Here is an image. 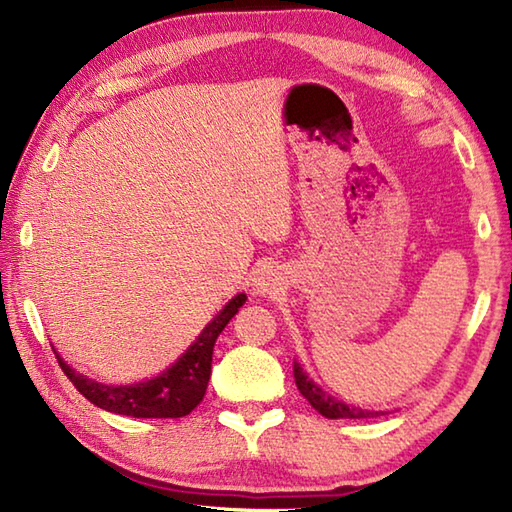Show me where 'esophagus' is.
I'll return each instance as SVG.
<instances>
[{
	"instance_id": "1",
	"label": "esophagus",
	"mask_w": 512,
	"mask_h": 512,
	"mask_svg": "<svg viewBox=\"0 0 512 512\" xmlns=\"http://www.w3.org/2000/svg\"><path fill=\"white\" fill-rule=\"evenodd\" d=\"M273 273L270 270H262V273H257L255 281H253V288L259 292V295H266V292L273 290Z\"/></svg>"
}]
</instances>
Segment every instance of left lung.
Returning <instances> with one entry per match:
<instances>
[{
  "label": "left lung",
  "mask_w": 512,
  "mask_h": 512,
  "mask_svg": "<svg viewBox=\"0 0 512 512\" xmlns=\"http://www.w3.org/2000/svg\"><path fill=\"white\" fill-rule=\"evenodd\" d=\"M292 372H295V383L301 391V396L306 398L310 405L317 409L321 416L330 418V420H339V418H376L383 416L385 411H372V409H361V407H352L345 405L343 400H336L334 396H330L328 391H323L314 380L308 376L306 369L301 367V363L295 361L292 365Z\"/></svg>",
  "instance_id": "1"
}]
</instances>
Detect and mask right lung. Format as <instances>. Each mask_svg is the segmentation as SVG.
I'll return each mask as SVG.
<instances>
[{
    "label": "right lung",
    "instance_id": "right-lung-1",
    "mask_svg": "<svg viewBox=\"0 0 512 512\" xmlns=\"http://www.w3.org/2000/svg\"><path fill=\"white\" fill-rule=\"evenodd\" d=\"M244 303L246 295L239 292L215 314L213 321L206 325L176 363H171L162 374L134 385L96 383V380L72 369L57 352L54 354H57L63 374L92 405L132 418H182L202 402L211 378L213 345L226 328V323L235 317Z\"/></svg>",
    "mask_w": 512,
    "mask_h": 512
}]
</instances>
